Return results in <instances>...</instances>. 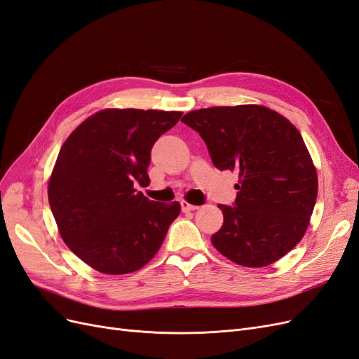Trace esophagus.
Listing matches in <instances>:
<instances>
[{"label":"esophagus","mask_w":359,"mask_h":359,"mask_svg":"<svg viewBox=\"0 0 359 359\" xmlns=\"http://www.w3.org/2000/svg\"><path fill=\"white\" fill-rule=\"evenodd\" d=\"M198 208H199V206H196V205H191V203H189L186 201H181V210L184 212H190V211H194V210H198Z\"/></svg>","instance_id":"1"}]
</instances>
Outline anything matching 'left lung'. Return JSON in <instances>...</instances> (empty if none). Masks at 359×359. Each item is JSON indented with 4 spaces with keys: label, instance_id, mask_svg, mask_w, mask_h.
Masks as SVG:
<instances>
[{
    "label": "left lung",
    "instance_id": "obj_1",
    "mask_svg": "<svg viewBox=\"0 0 359 359\" xmlns=\"http://www.w3.org/2000/svg\"><path fill=\"white\" fill-rule=\"evenodd\" d=\"M181 121L201 135L217 169L240 177L235 203L219 205L224 220L212 245L248 268L287 255L306 233L318 198L316 168L297 127L259 104L198 109Z\"/></svg>",
    "mask_w": 359,
    "mask_h": 359
}]
</instances>
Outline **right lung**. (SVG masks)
I'll list each match as a JSON object with an SVG mask.
<instances>
[{"label": "right lung", "mask_w": 359, "mask_h": 359, "mask_svg": "<svg viewBox=\"0 0 359 359\" xmlns=\"http://www.w3.org/2000/svg\"><path fill=\"white\" fill-rule=\"evenodd\" d=\"M182 112L104 109L86 118L62 144L48 186L62 241L104 274L135 273L156 256L178 202L149 201L151 148Z\"/></svg>", "instance_id": "right-lung-1"}]
</instances>
